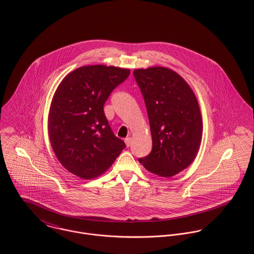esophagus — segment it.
Listing matches in <instances>:
<instances>
[{
	"label": "esophagus",
	"mask_w": 254,
	"mask_h": 254,
	"mask_svg": "<svg viewBox=\"0 0 254 254\" xmlns=\"http://www.w3.org/2000/svg\"><path fill=\"white\" fill-rule=\"evenodd\" d=\"M124 142H125V144H126L127 146H130L131 143H132V139H131L130 137H128V138H126V139L124 140Z\"/></svg>",
	"instance_id": "1"
}]
</instances>
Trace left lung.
I'll return each instance as SVG.
<instances>
[{"mask_svg":"<svg viewBox=\"0 0 254 254\" xmlns=\"http://www.w3.org/2000/svg\"><path fill=\"white\" fill-rule=\"evenodd\" d=\"M144 96L152 149L140 158L145 169L169 178L195 158L202 138V118L196 97L179 74L153 66L134 70Z\"/></svg>","mask_w":254,"mask_h":254,"instance_id":"1","label":"left lung"}]
</instances>
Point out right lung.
<instances>
[{
  "instance_id": "obj_1",
  "label": "right lung",
  "mask_w": 254,
  "mask_h": 254,
  "mask_svg": "<svg viewBox=\"0 0 254 254\" xmlns=\"http://www.w3.org/2000/svg\"><path fill=\"white\" fill-rule=\"evenodd\" d=\"M130 69L103 64L81 66L59 85L48 117L49 138L61 164L90 180L104 174L126 147L104 112L110 93Z\"/></svg>"
}]
</instances>
